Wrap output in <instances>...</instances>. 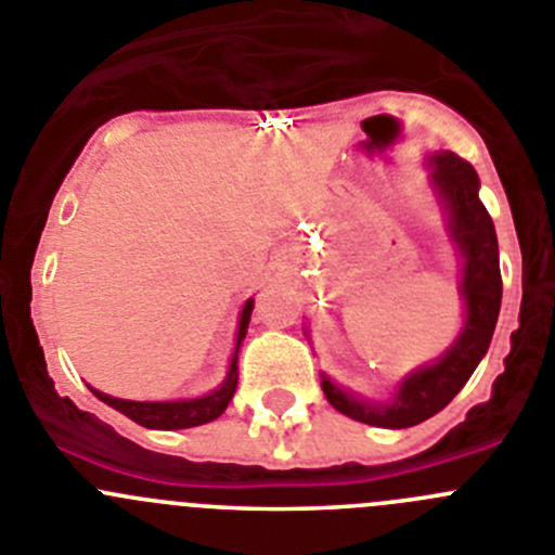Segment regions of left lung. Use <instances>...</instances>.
Returning a JSON list of instances; mask_svg holds the SVG:
<instances>
[{"label": "left lung", "mask_w": 555, "mask_h": 555, "mask_svg": "<svg viewBox=\"0 0 555 555\" xmlns=\"http://www.w3.org/2000/svg\"><path fill=\"white\" fill-rule=\"evenodd\" d=\"M429 185L443 207L449 241L460 257V295L465 312L457 339L433 364L408 372L388 400H366L336 386L323 372V395L331 405L372 427L405 429L427 422L457 397L493 339L501 309L499 237L488 207L479 199V175L449 150L427 155Z\"/></svg>", "instance_id": "8db88e82"}]
</instances>
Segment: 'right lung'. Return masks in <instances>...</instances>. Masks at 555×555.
I'll return each mask as SVG.
<instances>
[{
    "instance_id": "1",
    "label": "right lung",
    "mask_w": 555,
    "mask_h": 555,
    "mask_svg": "<svg viewBox=\"0 0 555 555\" xmlns=\"http://www.w3.org/2000/svg\"><path fill=\"white\" fill-rule=\"evenodd\" d=\"M254 298H248L241 309V320H237V336H235V353L230 359V370L227 377L219 383V388H214L210 395L194 397V400H172V402H137V400H120V397H108L98 388L90 386L92 395L101 402L112 405L114 411H120L122 416H128L131 422L142 424L147 429H185V427H199V424L214 422L230 405L232 395L237 388V350H241V341L246 339L248 320H251Z\"/></svg>"
}]
</instances>
